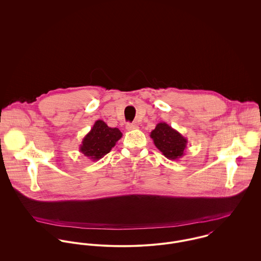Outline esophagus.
<instances>
[{
  "mask_svg": "<svg viewBox=\"0 0 261 261\" xmlns=\"http://www.w3.org/2000/svg\"><path fill=\"white\" fill-rule=\"evenodd\" d=\"M126 129L127 130H134V129H138L139 128V126H138V124H136V123H126Z\"/></svg>",
  "mask_w": 261,
  "mask_h": 261,
  "instance_id": "1",
  "label": "esophagus"
}]
</instances>
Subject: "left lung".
Segmentation results:
<instances>
[{"mask_svg": "<svg viewBox=\"0 0 261 261\" xmlns=\"http://www.w3.org/2000/svg\"><path fill=\"white\" fill-rule=\"evenodd\" d=\"M150 138L154 146L169 160H178L185 154L186 138L166 122H159L151 130Z\"/></svg>", "mask_w": 261, "mask_h": 261, "instance_id": "8db88e82", "label": "left lung"}]
</instances>
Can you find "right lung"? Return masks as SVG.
Segmentation results:
<instances>
[{
    "instance_id": "obj_1",
    "label": "right lung",
    "mask_w": 261,
    "mask_h": 261,
    "mask_svg": "<svg viewBox=\"0 0 261 261\" xmlns=\"http://www.w3.org/2000/svg\"><path fill=\"white\" fill-rule=\"evenodd\" d=\"M121 137L118 128L110 127L103 120L98 119L83 138L79 150L93 162L98 161L112 150Z\"/></svg>"
}]
</instances>
